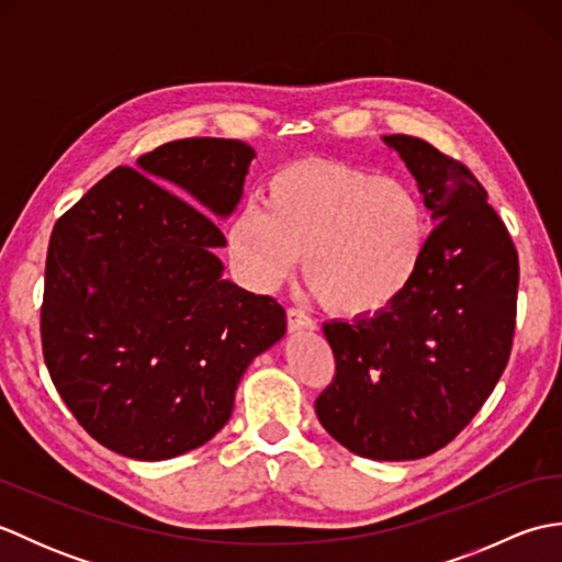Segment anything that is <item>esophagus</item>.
Instances as JSON below:
<instances>
[{
    "mask_svg": "<svg viewBox=\"0 0 562 562\" xmlns=\"http://www.w3.org/2000/svg\"><path fill=\"white\" fill-rule=\"evenodd\" d=\"M288 326L292 333H302V330H314V321L312 316H306L302 308H288Z\"/></svg>",
    "mask_w": 562,
    "mask_h": 562,
    "instance_id": "esophagus-1",
    "label": "esophagus"
}]
</instances>
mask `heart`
Returning a JSON list of instances; mask_svg holds the SVG:
<instances>
[{
  "label": "heart",
  "mask_w": 562,
  "mask_h": 562,
  "mask_svg": "<svg viewBox=\"0 0 562 562\" xmlns=\"http://www.w3.org/2000/svg\"><path fill=\"white\" fill-rule=\"evenodd\" d=\"M427 241V210L411 183L330 159L272 171L262 207H241L226 232L250 288H278L304 254L312 290L350 318L396 304L423 268Z\"/></svg>",
  "instance_id": "b5f03b06"
}]
</instances>
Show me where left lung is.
I'll use <instances>...</instances> for the list:
<instances>
[{"mask_svg":"<svg viewBox=\"0 0 562 562\" xmlns=\"http://www.w3.org/2000/svg\"><path fill=\"white\" fill-rule=\"evenodd\" d=\"M432 210L423 268L386 312L324 324L336 376L316 398L326 432L357 457L413 461L447 447L503 376L519 258L485 188L425 139L384 137Z\"/></svg>","mask_w":562,"mask_h":562,"instance_id":"8db88e82","label":"left lung"}]
</instances>
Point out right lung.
Instances as JSON below:
<instances>
[{"instance_id":"1","label":"right lung","mask_w":562,"mask_h":562,"mask_svg":"<svg viewBox=\"0 0 562 562\" xmlns=\"http://www.w3.org/2000/svg\"><path fill=\"white\" fill-rule=\"evenodd\" d=\"M256 151L190 137L117 166L57 220L45 260L43 357L87 432L139 461L173 459L229 420L284 308L224 280L209 217H229Z\"/></svg>"}]
</instances>
